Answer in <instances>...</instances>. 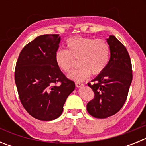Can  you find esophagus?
I'll return each instance as SVG.
<instances>
[{"instance_id":"1","label":"esophagus","mask_w":146,"mask_h":146,"mask_svg":"<svg viewBox=\"0 0 146 146\" xmlns=\"http://www.w3.org/2000/svg\"><path fill=\"white\" fill-rule=\"evenodd\" d=\"M75 85L77 88H80V87H82V86H83V83H82V82H76Z\"/></svg>"}]
</instances>
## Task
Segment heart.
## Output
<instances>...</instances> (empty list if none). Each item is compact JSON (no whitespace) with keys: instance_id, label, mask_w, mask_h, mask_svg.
<instances>
[{"instance_id":"b5f03b06","label":"heart","mask_w":146,"mask_h":146,"mask_svg":"<svg viewBox=\"0 0 146 146\" xmlns=\"http://www.w3.org/2000/svg\"><path fill=\"white\" fill-rule=\"evenodd\" d=\"M66 50L58 49L55 60L58 66L66 73L70 72L74 59L79 58V68L69 74V78L81 82L93 74L101 73L107 66L110 59V47L103 39L82 36H73L66 42Z\"/></svg>"}]
</instances>
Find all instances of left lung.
Here are the masks:
<instances>
[{
	"label": "left lung",
	"instance_id": "obj_1",
	"mask_svg": "<svg viewBox=\"0 0 146 146\" xmlns=\"http://www.w3.org/2000/svg\"><path fill=\"white\" fill-rule=\"evenodd\" d=\"M110 58L105 69L88 83L94 98L87 104V111L96 118H106L118 113L124 104L132 81L131 63L124 45L115 36L107 38Z\"/></svg>",
	"mask_w": 146,
	"mask_h": 146
}]
</instances>
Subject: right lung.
I'll use <instances>...</instances> for the list:
<instances>
[{
    "label": "right lung",
    "mask_w": 146,
    "mask_h": 146,
    "mask_svg": "<svg viewBox=\"0 0 146 146\" xmlns=\"http://www.w3.org/2000/svg\"><path fill=\"white\" fill-rule=\"evenodd\" d=\"M60 42L59 34L39 36L25 45L16 64L15 80L21 103L31 116L41 121L58 118L75 88L55 63ZM58 82L60 85H54Z\"/></svg>",
    "instance_id": "1"
}]
</instances>
